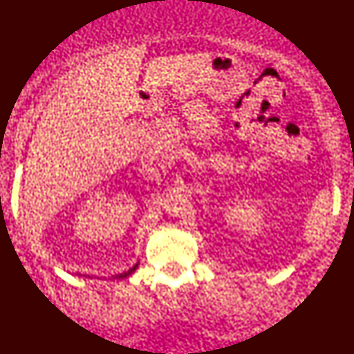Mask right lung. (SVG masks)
Masks as SVG:
<instances>
[{"instance_id":"obj_1","label":"right lung","mask_w":354,"mask_h":354,"mask_svg":"<svg viewBox=\"0 0 354 354\" xmlns=\"http://www.w3.org/2000/svg\"><path fill=\"white\" fill-rule=\"evenodd\" d=\"M137 266H138V265H136V266H133V268H131V270H129V271H125V272H122V274H119L118 277H127L129 274H132V272L137 270Z\"/></svg>"}]
</instances>
